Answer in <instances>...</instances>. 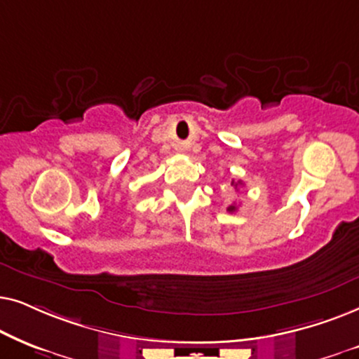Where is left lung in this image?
<instances>
[{
    "mask_svg": "<svg viewBox=\"0 0 359 359\" xmlns=\"http://www.w3.org/2000/svg\"><path fill=\"white\" fill-rule=\"evenodd\" d=\"M241 182H231V185H235V189H238V185H240ZM226 212H229V213H233V212H236V205H229V207L226 208Z\"/></svg>",
    "mask_w": 359,
    "mask_h": 359,
    "instance_id": "8db88e82",
    "label": "left lung"
}]
</instances>
